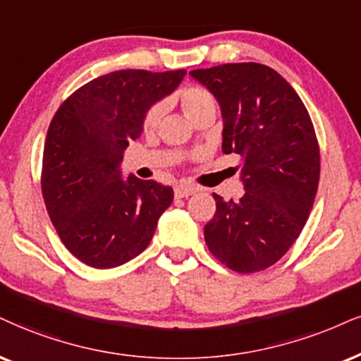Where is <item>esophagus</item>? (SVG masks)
I'll return each instance as SVG.
<instances>
[{
    "instance_id": "1",
    "label": "esophagus",
    "mask_w": 361,
    "mask_h": 361,
    "mask_svg": "<svg viewBox=\"0 0 361 361\" xmlns=\"http://www.w3.org/2000/svg\"><path fill=\"white\" fill-rule=\"evenodd\" d=\"M197 192V189L192 188V185H177L176 188V197H189Z\"/></svg>"
}]
</instances>
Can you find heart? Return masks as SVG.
I'll return each instance as SVG.
<instances>
[{"mask_svg": "<svg viewBox=\"0 0 361 361\" xmlns=\"http://www.w3.org/2000/svg\"><path fill=\"white\" fill-rule=\"evenodd\" d=\"M179 102L182 110H184L185 117L195 122L199 117H202L204 114L214 112L216 114V100L212 97L211 92H207L206 88L197 87V85H189L182 88L179 93ZM160 117H162V105L155 104L147 110L144 117V127L145 128H154L159 123Z\"/></svg>", "mask_w": 361, "mask_h": 361, "instance_id": "heart-1", "label": "heart"}]
</instances>
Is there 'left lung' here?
<instances>
[{
  "label": "left lung",
  "instance_id": "1",
  "mask_svg": "<svg viewBox=\"0 0 361 361\" xmlns=\"http://www.w3.org/2000/svg\"><path fill=\"white\" fill-rule=\"evenodd\" d=\"M216 97L222 152L241 157L239 201L214 195L204 228L209 251L238 273L278 262L303 231L319 180L313 123L298 93L261 63H226L189 72Z\"/></svg>",
  "mask_w": 361,
  "mask_h": 361
}]
</instances>
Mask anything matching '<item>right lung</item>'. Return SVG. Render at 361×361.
Masks as SVG:
<instances>
[{"mask_svg": "<svg viewBox=\"0 0 361 361\" xmlns=\"http://www.w3.org/2000/svg\"><path fill=\"white\" fill-rule=\"evenodd\" d=\"M185 70H118L80 87L56 110L43 150L42 190L48 216L75 257L117 268L152 241L173 190L123 179L128 142L139 139L150 106L176 90Z\"/></svg>", "mask_w": 361, "mask_h": 361, "instance_id": "add662e5", "label": "right lung"}]
</instances>
